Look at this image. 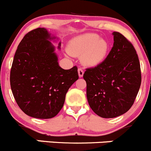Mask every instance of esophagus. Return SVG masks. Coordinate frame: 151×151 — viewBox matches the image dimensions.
Segmentation results:
<instances>
[{"instance_id": "esophagus-1", "label": "esophagus", "mask_w": 151, "mask_h": 151, "mask_svg": "<svg viewBox=\"0 0 151 151\" xmlns=\"http://www.w3.org/2000/svg\"><path fill=\"white\" fill-rule=\"evenodd\" d=\"M78 76L80 77V78H81V77H83V76H84V71H83L82 69L79 68L78 70Z\"/></svg>"}]
</instances>
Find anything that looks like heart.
Instances as JSON below:
<instances>
[{"label":"heart","instance_id":"heart-1","mask_svg":"<svg viewBox=\"0 0 151 151\" xmlns=\"http://www.w3.org/2000/svg\"><path fill=\"white\" fill-rule=\"evenodd\" d=\"M108 51L107 41L94 33L76 37L68 44V52L73 56L81 57L83 64L87 67H96L102 63Z\"/></svg>","mask_w":151,"mask_h":151}]
</instances>
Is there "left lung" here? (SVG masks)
Returning a JSON list of instances; mask_svg holds the SVG:
<instances>
[{
	"mask_svg": "<svg viewBox=\"0 0 151 151\" xmlns=\"http://www.w3.org/2000/svg\"><path fill=\"white\" fill-rule=\"evenodd\" d=\"M113 47L102 63L87 69L90 108L100 117L109 119L123 115L133 104L141 85V70L136 50L119 32H113Z\"/></svg>",
	"mask_w": 151,
	"mask_h": 151,
	"instance_id": "obj_1",
	"label": "left lung"
}]
</instances>
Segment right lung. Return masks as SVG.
Listing matches in <instances>:
<instances>
[{
  "mask_svg": "<svg viewBox=\"0 0 151 151\" xmlns=\"http://www.w3.org/2000/svg\"><path fill=\"white\" fill-rule=\"evenodd\" d=\"M53 42L58 38L45 28L32 30L21 40L10 72V85L17 104L35 119L55 117L64 104L69 88L78 79L76 66L64 70ZM61 41L58 49H61Z\"/></svg>",
  "mask_w": 151,
  "mask_h": 151,
  "instance_id": "add662e5",
  "label": "right lung"
}]
</instances>
